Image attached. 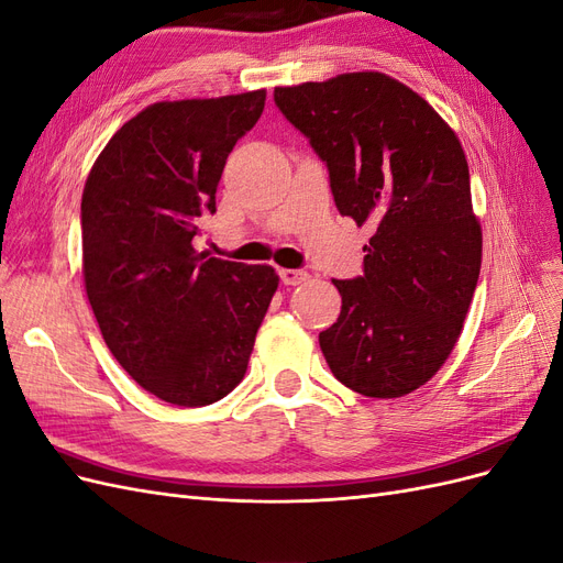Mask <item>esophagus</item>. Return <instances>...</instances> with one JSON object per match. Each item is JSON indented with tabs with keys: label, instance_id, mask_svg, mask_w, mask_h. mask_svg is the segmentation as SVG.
I'll return each instance as SVG.
<instances>
[{
	"label": "esophagus",
	"instance_id": "1",
	"mask_svg": "<svg viewBox=\"0 0 563 563\" xmlns=\"http://www.w3.org/2000/svg\"><path fill=\"white\" fill-rule=\"evenodd\" d=\"M279 279L284 286H298L302 282H308L310 275L305 269H279Z\"/></svg>",
	"mask_w": 563,
	"mask_h": 563
}]
</instances>
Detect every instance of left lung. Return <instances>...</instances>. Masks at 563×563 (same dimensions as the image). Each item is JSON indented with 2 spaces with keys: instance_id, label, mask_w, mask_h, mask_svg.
<instances>
[{
  "instance_id": "8db88e82",
  "label": "left lung",
  "mask_w": 563,
  "mask_h": 563,
  "mask_svg": "<svg viewBox=\"0 0 563 563\" xmlns=\"http://www.w3.org/2000/svg\"><path fill=\"white\" fill-rule=\"evenodd\" d=\"M275 106L327 164L340 216L373 228L362 275L333 279L343 308L319 347L345 387L404 397L449 360L479 279L463 145L428 100L380 73L279 87Z\"/></svg>"
}]
</instances>
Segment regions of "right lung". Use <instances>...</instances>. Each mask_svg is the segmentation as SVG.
Listing matches in <instances>:
<instances>
[{
  "instance_id": "1",
  "label": "right lung",
  "mask_w": 563,
  "mask_h": 563,
  "mask_svg": "<svg viewBox=\"0 0 563 563\" xmlns=\"http://www.w3.org/2000/svg\"><path fill=\"white\" fill-rule=\"evenodd\" d=\"M265 91L155 103L100 152L81 195L84 284L114 360L150 395L207 406L242 383L277 291L269 265L199 253V220Z\"/></svg>"
}]
</instances>
